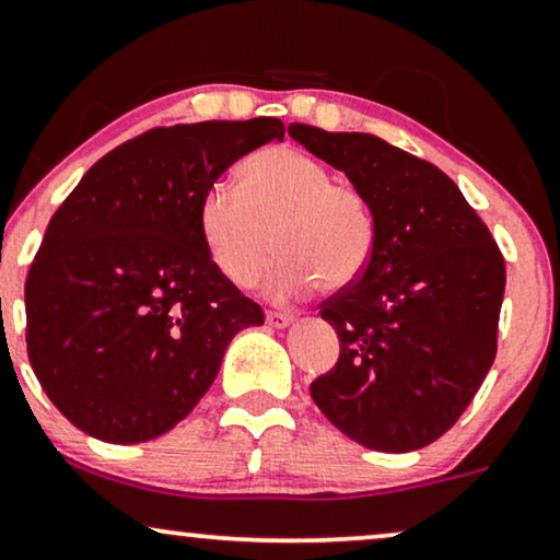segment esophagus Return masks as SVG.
<instances>
[{"instance_id":"34e87169","label":"esophagus","mask_w":560,"mask_h":560,"mask_svg":"<svg viewBox=\"0 0 560 560\" xmlns=\"http://www.w3.org/2000/svg\"><path fill=\"white\" fill-rule=\"evenodd\" d=\"M292 320H294V315H289V313H266V323L271 325V328H287Z\"/></svg>"}]
</instances>
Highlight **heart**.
<instances>
[{
	"label": "heart",
	"mask_w": 560,
	"mask_h": 560,
	"mask_svg": "<svg viewBox=\"0 0 560 560\" xmlns=\"http://www.w3.org/2000/svg\"><path fill=\"white\" fill-rule=\"evenodd\" d=\"M198 235L211 264L235 287L256 284L279 258L266 292L284 302L323 281L341 292L370 266L377 222L357 188L332 183L320 160L292 147L253 152L237 173V188L214 183L198 201Z\"/></svg>",
	"instance_id": "obj_1"
}]
</instances>
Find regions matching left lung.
<instances>
[{
  "label": "left lung",
  "instance_id": "obj_1",
  "mask_svg": "<svg viewBox=\"0 0 560 560\" xmlns=\"http://www.w3.org/2000/svg\"><path fill=\"white\" fill-rule=\"evenodd\" d=\"M289 137L346 173L377 222L362 279L320 304L341 357L310 395L366 450L427 447L470 406L497 357L504 256L431 162L372 133L292 124Z\"/></svg>",
  "mask_w": 560,
  "mask_h": 560
}]
</instances>
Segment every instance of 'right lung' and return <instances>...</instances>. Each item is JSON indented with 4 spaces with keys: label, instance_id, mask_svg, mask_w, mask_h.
Instances as JSON below:
<instances>
[{
    "label": "right lung",
    "instance_id": "right-lung-1",
    "mask_svg": "<svg viewBox=\"0 0 560 560\" xmlns=\"http://www.w3.org/2000/svg\"><path fill=\"white\" fill-rule=\"evenodd\" d=\"M284 137L279 118L152 129L97 160L48 222L25 281L27 357L84 434H165L264 310L211 264L198 201L232 162Z\"/></svg>",
    "mask_w": 560,
    "mask_h": 560
}]
</instances>
